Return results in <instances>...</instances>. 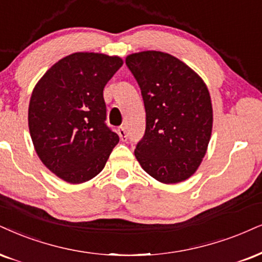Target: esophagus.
I'll list each match as a JSON object with an SVG mask.
<instances>
[{
	"label": "esophagus",
	"mask_w": 262,
	"mask_h": 262,
	"mask_svg": "<svg viewBox=\"0 0 262 262\" xmlns=\"http://www.w3.org/2000/svg\"><path fill=\"white\" fill-rule=\"evenodd\" d=\"M118 135L120 136V140L122 142L127 141V134H126V130H125L124 126H120V127L118 128Z\"/></svg>",
	"instance_id": "obj_1"
}]
</instances>
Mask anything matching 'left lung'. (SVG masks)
Wrapping results in <instances>:
<instances>
[{
	"mask_svg": "<svg viewBox=\"0 0 262 262\" xmlns=\"http://www.w3.org/2000/svg\"><path fill=\"white\" fill-rule=\"evenodd\" d=\"M146 108V132L135 156L148 175L172 185L189 179L204 158L212 130L208 87L179 58L159 51L126 57Z\"/></svg>",
	"mask_w": 262,
	"mask_h": 262,
	"instance_id": "obj_1",
	"label": "left lung"
}]
</instances>
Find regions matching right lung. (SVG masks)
I'll return each instance as SVG.
<instances>
[{"instance_id": "right-lung-1", "label": "right lung", "mask_w": 262, "mask_h": 262, "mask_svg": "<svg viewBox=\"0 0 262 262\" xmlns=\"http://www.w3.org/2000/svg\"><path fill=\"white\" fill-rule=\"evenodd\" d=\"M122 59L76 52L53 64L29 103V130L43 165L69 183H83L105 166L119 136L105 125L103 90Z\"/></svg>"}]
</instances>
